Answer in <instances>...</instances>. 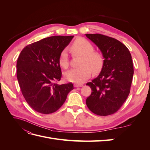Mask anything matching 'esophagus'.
<instances>
[{"label":"esophagus","mask_w":150,"mask_h":150,"mask_svg":"<svg viewBox=\"0 0 150 150\" xmlns=\"http://www.w3.org/2000/svg\"><path fill=\"white\" fill-rule=\"evenodd\" d=\"M74 87L75 88H79V87H82V86H83V85H82V84H74Z\"/></svg>","instance_id":"34e87169"}]
</instances>
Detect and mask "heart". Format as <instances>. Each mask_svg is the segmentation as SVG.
<instances>
[{
  "mask_svg": "<svg viewBox=\"0 0 150 150\" xmlns=\"http://www.w3.org/2000/svg\"><path fill=\"white\" fill-rule=\"evenodd\" d=\"M71 49L74 54L83 56L79 65L80 67L73 68L66 72L65 79L71 83L81 84L88 79L91 71L93 73H98L103 66V56L102 54L94 51L93 44L84 38H78L72 44ZM59 62L63 68H67L69 65V56L67 50L63 49L61 51Z\"/></svg>",
  "mask_w": 150,
  "mask_h": 150,
  "instance_id": "b5f03b06",
  "label": "heart"
}]
</instances>
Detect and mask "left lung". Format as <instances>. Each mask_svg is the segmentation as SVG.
Masks as SVG:
<instances>
[{"label":"left lung","mask_w":150,"mask_h":150,"mask_svg":"<svg viewBox=\"0 0 150 150\" xmlns=\"http://www.w3.org/2000/svg\"><path fill=\"white\" fill-rule=\"evenodd\" d=\"M100 49L104 57L99 76L88 83L91 94L86 99L89 110L99 116L112 115L120 110L130 92L134 74L131 55L118 40L100 34H86Z\"/></svg>","instance_id":"left-lung-1"}]
</instances>
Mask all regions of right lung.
Instances as JSON below:
<instances>
[{
  "instance_id": "1",
  "label": "right lung",
  "mask_w": 150,
  "mask_h": 150,
  "mask_svg": "<svg viewBox=\"0 0 150 150\" xmlns=\"http://www.w3.org/2000/svg\"><path fill=\"white\" fill-rule=\"evenodd\" d=\"M73 35L51 36L25 46L17 62V78L22 95L33 110L51 114L59 109L72 83L59 85L62 72L59 58Z\"/></svg>"
}]
</instances>
